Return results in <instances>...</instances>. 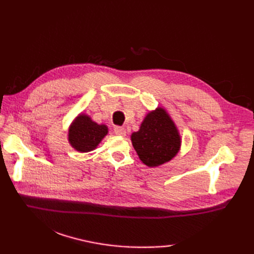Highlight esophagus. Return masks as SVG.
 <instances>
[{
	"label": "esophagus",
	"mask_w": 254,
	"mask_h": 254,
	"mask_svg": "<svg viewBox=\"0 0 254 254\" xmlns=\"http://www.w3.org/2000/svg\"><path fill=\"white\" fill-rule=\"evenodd\" d=\"M113 132L116 133V135H119V136L126 135V128H124L123 127H115V128H113Z\"/></svg>",
	"instance_id": "34e87169"
}]
</instances>
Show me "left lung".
I'll return each instance as SVG.
<instances>
[{"label": "left lung", "instance_id": "1", "mask_svg": "<svg viewBox=\"0 0 254 254\" xmlns=\"http://www.w3.org/2000/svg\"><path fill=\"white\" fill-rule=\"evenodd\" d=\"M131 139L139 159L148 167H157L171 160L181 144L174 121L163 108L149 112Z\"/></svg>", "mask_w": 254, "mask_h": 254}]
</instances>
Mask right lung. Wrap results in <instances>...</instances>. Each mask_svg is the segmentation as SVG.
<instances>
[{
  "instance_id": "1",
  "label": "right lung",
  "mask_w": 254,
  "mask_h": 254,
  "mask_svg": "<svg viewBox=\"0 0 254 254\" xmlns=\"http://www.w3.org/2000/svg\"><path fill=\"white\" fill-rule=\"evenodd\" d=\"M108 133L105 124L94 122L86 115H79L68 130V142L80 153L90 152L97 147Z\"/></svg>"
}]
</instances>
